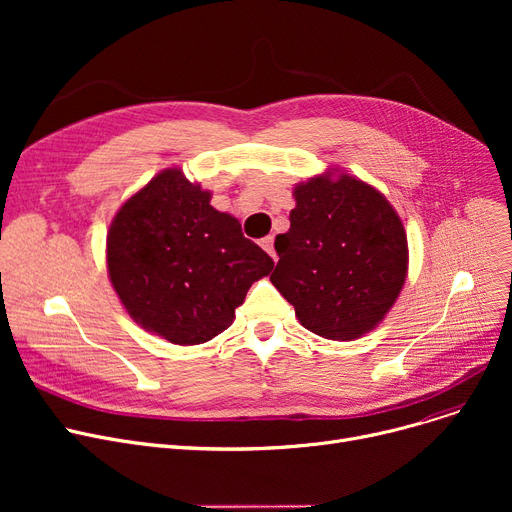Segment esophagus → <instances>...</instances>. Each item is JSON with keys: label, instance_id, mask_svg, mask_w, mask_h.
I'll return each mask as SVG.
<instances>
[{"label": "esophagus", "instance_id": "34e87169", "mask_svg": "<svg viewBox=\"0 0 512 512\" xmlns=\"http://www.w3.org/2000/svg\"><path fill=\"white\" fill-rule=\"evenodd\" d=\"M261 247L276 259V251H274V236H265V238H261Z\"/></svg>", "mask_w": 512, "mask_h": 512}]
</instances>
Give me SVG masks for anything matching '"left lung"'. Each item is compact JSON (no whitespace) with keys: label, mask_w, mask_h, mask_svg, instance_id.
Instances as JSON below:
<instances>
[{"label":"left lung","mask_w":512,"mask_h":512,"mask_svg":"<svg viewBox=\"0 0 512 512\" xmlns=\"http://www.w3.org/2000/svg\"><path fill=\"white\" fill-rule=\"evenodd\" d=\"M294 199L270 280L309 332L359 338L380 324L405 284V228L382 193L348 174L311 178L294 188Z\"/></svg>","instance_id":"8db88e82"}]
</instances>
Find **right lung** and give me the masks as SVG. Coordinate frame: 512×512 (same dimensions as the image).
<instances>
[{
  "label": "right lung",
  "mask_w": 512,
  "mask_h": 512,
  "mask_svg": "<svg viewBox=\"0 0 512 512\" xmlns=\"http://www.w3.org/2000/svg\"><path fill=\"white\" fill-rule=\"evenodd\" d=\"M180 170L130 197L107 234V270L130 317L174 344H201L234 321L274 259Z\"/></svg>",
  "instance_id": "1"
}]
</instances>
